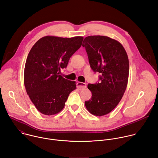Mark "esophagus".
Listing matches in <instances>:
<instances>
[{
	"mask_svg": "<svg viewBox=\"0 0 158 158\" xmlns=\"http://www.w3.org/2000/svg\"><path fill=\"white\" fill-rule=\"evenodd\" d=\"M77 87L79 90H83L87 87V85H86V84H85V83H83L81 82H78L77 83Z\"/></svg>",
	"mask_w": 158,
	"mask_h": 158,
	"instance_id": "34e87169",
	"label": "esophagus"
}]
</instances>
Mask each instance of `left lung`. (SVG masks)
I'll return each instance as SVG.
<instances>
[{"label":"left lung","mask_w":158,"mask_h":158,"mask_svg":"<svg viewBox=\"0 0 158 158\" xmlns=\"http://www.w3.org/2000/svg\"><path fill=\"white\" fill-rule=\"evenodd\" d=\"M94 72L101 74L100 82L89 84L91 99L85 101L90 113L97 116L107 114L121 100L127 85L129 65L122 44L107 36L86 37L82 43Z\"/></svg>","instance_id":"1"}]
</instances>
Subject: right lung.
I'll return each instance as SVG.
<instances>
[{
    "mask_svg": "<svg viewBox=\"0 0 158 158\" xmlns=\"http://www.w3.org/2000/svg\"><path fill=\"white\" fill-rule=\"evenodd\" d=\"M83 37L63 38L45 36L31 49L25 65L24 85L37 109L44 115L59 113L76 82L59 75L71 57L81 48Z\"/></svg>",
    "mask_w": 158,
    "mask_h": 158,
    "instance_id": "add662e5",
    "label": "right lung"
}]
</instances>
